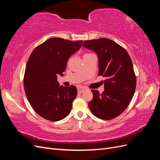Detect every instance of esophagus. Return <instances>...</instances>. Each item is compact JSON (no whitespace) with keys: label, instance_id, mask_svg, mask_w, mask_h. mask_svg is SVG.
I'll list each match as a JSON object with an SVG mask.
<instances>
[{"label":"esophagus","instance_id":"obj_1","mask_svg":"<svg viewBox=\"0 0 160 160\" xmlns=\"http://www.w3.org/2000/svg\"><path fill=\"white\" fill-rule=\"evenodd\" d=\"M86 90H88V89L84 88V87H79V88H78V93H83L84 91H85Z\"/></svg>","mask_w":160,"mask_h":160}]
</instances>
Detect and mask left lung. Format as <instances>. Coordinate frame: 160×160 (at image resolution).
Segmentation results:
<instances>
[{"label":"left lung","instance_id":"left-lung-1","mask_svg":"<svg viewBox=\"0 0 160 160\" xmlns=\"http://www.w3.org/2000/svg\"><path fill=\"white\" fill-rule=\"evenodd\" d=\"M83 46L97 53L98 75L105 78L102 93L91 90L89 109L97 118L112 119L125 110L135 93L136 77L132 59L124 48L107 38L84 41Z\"/></svg>","mask_w":160,"mask_h":160}]
</instances>
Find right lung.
<instances>
[{"label": "right lung", "instance_id": "right-lung-1", "mask_svg": "<svg viewBox=\"0 0 160 160\" xmlns=\"http://www.w3.org/2000/svg\"><path fill=\"white\" fill-rule=\"evenodd\" d=\"M82 41L51 38L34 49L24 75L28 102L41 117L52 122L66 118L76 98V87L59 86L57 75H63L69 58L78 51Z\"/></svg>", "mask_w": 160, "mask_h": 160}]
</instances>
